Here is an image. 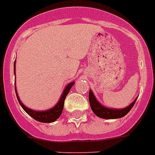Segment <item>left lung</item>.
<instances>
[{
    "label": "left lung",
    "mask_w": 155,
    "mask_h": 155,
    "mask_svg": "<svg viewBox=\"0 0 155 155\" xmlns=\"http://www.w3.org/2000/svg\"><path fill=\"white\" fill-rule=\"evenodd\" d=\"M136 100L137 99L131 104L123 109H119H119L118 110L117 109H110V108L105 107L99 104L94 96V94L92 93L91 90H89V103H90L91 108L93 112L102 119H119V118L125 116L133 107Z\"/></svg>",
    "instance_id": "left-lung-1"
}]
</instances>
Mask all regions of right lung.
I'll return each instance as SVG.
<instances>
[{"mask_svg":"<svg viewBox=\"0 0 155 155\" xmlns=\"http://www.w3.org/2000/svg\"><path fill=\"white\" fill-rule=\"evenodd\" d=\"M14 75H15V62H14ZM74 82L72 83H70V84L68 85V86L65 87L64 92H63L62 95H61V98H60V101L58 102V104H56V106L54 107L53 108H51L48 110H45V111H35L33 110H31L29 108L26 107L21 102L20 99H19L18 95H17V93H16V98L18 99L19 104H21V106L22 107L24 110H25V112L28 113L29 114L30 116L33 118L34 119H36V121L41 122V123H52V122L56 121V119L60 116V114H62L63 109H64V100L65 98H66L67 95L68 94L69 91L71 89V87L73 86Z\"/></svg>","mask_w":155,"mask_h":155,"instance_id":"add662e5","label":"right lung"}]
</instances>
